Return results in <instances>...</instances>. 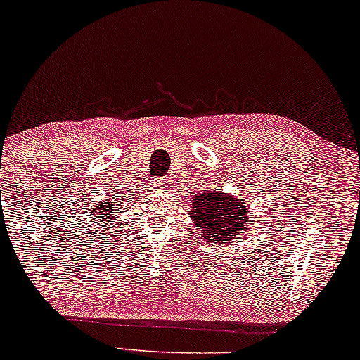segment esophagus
<instances>
[{
  "mask_svg": "<svg viewBox=\"0 0 360 360\" xmlns=\"http://www.w3.org/2000/svg\"><path fill=\"white\" fill-rule=\"evenodd\" d=\"M155 186H157L158 189H168V181H166V179H157V181H155Z\"/></svg>",
  "mask_w": 360,
  "mask_h": 360,
  "instance_id": "34e87169",
  "label": "esophagus"
}]
</instances>
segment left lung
Wrapping results in <instances>:
<instances>
[{"label": "left lung", "mask_w": 360, "mask_h": 360, "mask_svg": "<svg viewBox=\"0 0 360 360\" xmlns=\"http://www.w3.org/2000/svg\"><path fill=\"white\" fill-rule=\"evenodd\" d=\"M191 217L195 228L202 233V239L208 243L236 240L240 231H248L254 218L244 205L243 197L223 194L221 189L198 192L191 202Z\"/></svg>", "instance_id": "1"}]
</instances>
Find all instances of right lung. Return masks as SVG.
Returning a JSON list of instances; mask_svg holds the SVG:
<instances>
[{"label":"right lung","instance_id":"add662e5","mask_svg":"<svg viewBox=\"0 0 360 360\" xmlns=\"http://www.w3.org/2000/svg\"><path fill=\"white\" fill-rule=\"evenodd\" d=\"M94 210H98L96 213H98L100 217H96V221H100V228L105 231L106 224H111V219L117 217V213H120V203H117V205H115L112 202H108L106 205L100 203L98 208H94Z\"/></svg>","mask_w":360,"mask_h":360}]
</instances>
